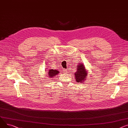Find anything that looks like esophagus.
I'll list each match as a JSON object with an SVG mask.
<instances>
[{"mask_svg":"<svg viewBox=\"0 0 128 128\" xmlns=\"http://www.w3.org/2000/svg\"><path fill=\"white\" fill-rule=\"evenodd\" d=\"M63 71L65 73H68V70L67 69H64Z\"/></svg>","mask_w":128,"mask_h":128,"instance_id":"1","label":"esophagus"}]
</instances>
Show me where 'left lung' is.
I'll return each mask as SVG.
<instances>
[{
  "label": "left lung",
  "instance_id": "obj_1",
  "mask_svg": "<svg viewBox=\"0 0 128 128\" xmlns=\"http://www.w3.org/2000/svg\"><path fill=\"white\" fill-rule=\"evenodd\" d=\"M76 71L74 73L75 79L78 82H84L88 75V70L84 64L79 62L76 66Z\"/></svg>",
  "mask_w": 128,
  "mask_h": 128
}]
</instances>
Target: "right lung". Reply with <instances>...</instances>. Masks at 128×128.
Returning a JSON list of instances; mask_svg holds the SVG:
<instances>
[{"label": "right lung", "mask_w": 128, "mask_h": 128, "mask_svg": "<svg viewBox=\"0 0 128 128\" xmlns=\"http://www.w3.org/2000/svg\"><path fill=\"white\" fill-rule=\"evenodd\" d=\"M59 72H60L58 70L50 69L48 71V76L50 78H54L56 76H57L58 73H59Z\"/></svg>", "instance_id": "add662e5"}]
</instances>
